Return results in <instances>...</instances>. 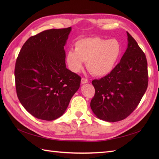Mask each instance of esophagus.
Masks as SVG:
<instances>
[{"label": "esophagus", "mask_w": 159, "mask_h": 159, "mask_svg": "<svg viewBox=\"0 0 159 159\" xmlns=\"http://www.w3.org/2000/svg\"><path fill=\"white\" fill-rule=\"evenodd\" d=\"M81 84L88 83V80L87 79H86V78H81Z\"/></svg>", "instance_id": "34e87169"}]
</instances>
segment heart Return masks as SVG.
<instances>
[{
  "label": "heart",
  "instance_id": "obj_1",
  "mask_svg": "<svg viewBox=\"0 0 159 159\" xmlns=\"http://www.w3.org/2000/svg\"><path fill=\"white\" fill-rule=\"evenodd\" d=\"M121 53L120 43L115 39L105 40L99 37L83 38L76 42L75 50L66 54L70 70L78 73L83 68V62L95 76H104L111 71Z\"/></svg>",
  "mask_w": 159,
  "mask_h": 159
}]
</instances>
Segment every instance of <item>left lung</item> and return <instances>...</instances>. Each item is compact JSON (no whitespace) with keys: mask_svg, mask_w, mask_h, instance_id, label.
Wrapping results in <instances>:
<instances>
[{"mask_svg":"<svg viewBox=\"0 0 159 159\" xmlns=\"http://www.w3.org/2000/svg\"><path fill=\"white\" fill-rule=\"evenodd\" d=\"M127 34L128 46L119 63L107 75L92 81L95 92L90 106L96 116L105 121L127 118L147 89L145 54L131 35Z\"/></svg>","mask_w":159,"mask_h":159,"instance_id":"8db88e82","label":"left lung"}]
</instances>
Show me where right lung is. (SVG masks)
Wrapping results in <instances>:
<instances>
[{
    "label": "right lung",
    "mask_w": 159,
    "mask_h": 159,
    "mask_svg": "<svg viewBox=\"0 0 159 159\" xmlns=\"http://www.w3.org/2000/svg\"><path fill=\"white\" fill-rule=\"evenodd\" d=\"M71 28L50 29L24 44L14 70L22 106L34 117L52 121L61 117L78 90L81 77L66 68L64 46Z\"/></svg>",
    "instance_id": "obj_1"
}]
</instances>
